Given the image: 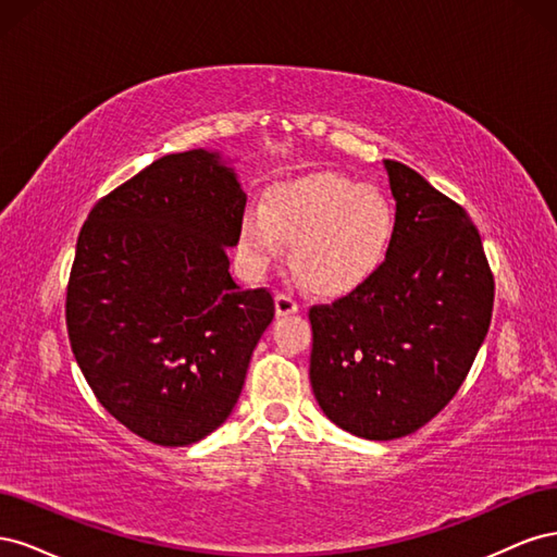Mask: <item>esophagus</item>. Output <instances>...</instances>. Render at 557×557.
I'll list each match as a JSON object with an SVG mask.
<instances>
[{"instance_id": "esophagus-1", "label": "esophagus", "mask_w": 557, "mask_h": 557, "mask_svg": "<svg viewBox=\"0 0 557 557\" xmlns=\"http://www.w3.org/2000/svg\"><path fill=\"white\" fill-rule=\"evenodd\" d=\"M274 305H276V315H293V313L299 311L297 301H295L290 295H283V293L276 295Z\"/></svg>"}]
</instances>
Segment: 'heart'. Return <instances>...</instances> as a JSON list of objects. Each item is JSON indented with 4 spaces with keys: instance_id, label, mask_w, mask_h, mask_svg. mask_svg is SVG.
I'll return each mask as SVG.
<instances>
[{
    "instance_id": "obj_1",
    "label": "heart",
    "mask_w": 557,
    "mask_h": 557,
    "mask_svg": "<svg viewBox=\"0 0 557 557\" xmlns=\"http://www.w3.org/2000/svg\"><path fill=\"white\" fill-rule=\"evenodd\" d=\"M397 213L374 185L339 174H311L276 183L262 209L248 207L239 223V260L260 278L293 242V267L315 295L358 290L391 256Z\"/></svg>"
}]
</instances>
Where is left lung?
Instances as JSON below:
<instances>
[{
  "instance_id": "1",
  "label": "left lung",
  "mask_w": 557,
  "mask_h": 557,
  "mask_svg": "<svg viewBox=\"0 0 557 557\" xmlns=\"http://www.w3.org/2000/svg\"><path fill=\"white\" fill-rule=\"evenodd\" d=\"M397 234L358 290L309 311L311 387L342 430L391 442L423 428L458 393L491 327L495 281L467 211L385 160Z\"/></svg>"
}]
</instances>
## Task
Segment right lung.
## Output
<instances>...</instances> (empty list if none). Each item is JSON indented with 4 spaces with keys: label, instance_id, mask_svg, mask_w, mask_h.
Here are the masks:
<instances>
[{
    "label": "right lung",
    "instance_id": "right-lung-1",
    "mask_svg": "<svg viewBox=\"0 0 557 557\" xmlns=\"http://www.w3.org/2000/svg\"><path fill=\"white\" fill-rule=\"evenodd\" d=\"M246 193L205 148L148 164L92 207L66 285L74 358L99 404L158 446L221 428L274 318L230 276Z\"/></svg>",
    "mask_w": 557,
    "mask_h": 557
}]
</instances>
